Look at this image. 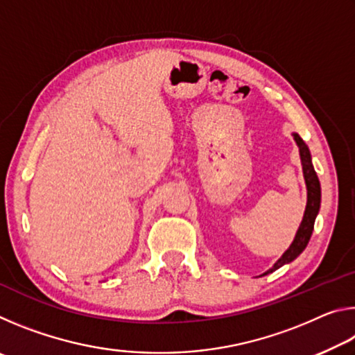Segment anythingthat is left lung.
<instances>
[{
    "instance_id": "obj_1",
    "label": "left lung",
    "mask_w": 355,
    "mask_h": 355,
    "mask_svg": "<svg viewBox=\"0 0 355 355\" xmlns=\"http://www.w3.org/2000/svg\"><path fill=\"white\" fill-rule=\"evenodd\" d=\"M293 136L299 147L300 163H302L305 184H307V207H305L304 219H302V222H300L299 230L296 233V236H294V241L291 243V245L288 248L285 254L279 258L277 263H274V266L271 269H268V271L263 275L275 271V269L282 268L286 263H291L294 258H297L300 254H302L304 249L307 248V244L310 241L311 233H313L315 219L318 216V211H320V205H321V184H320V180H318V175L313 169V164H311L310 150L307 147V144L302 141V137L296 133H293Z\"/></svg>"
}]
</instances>
